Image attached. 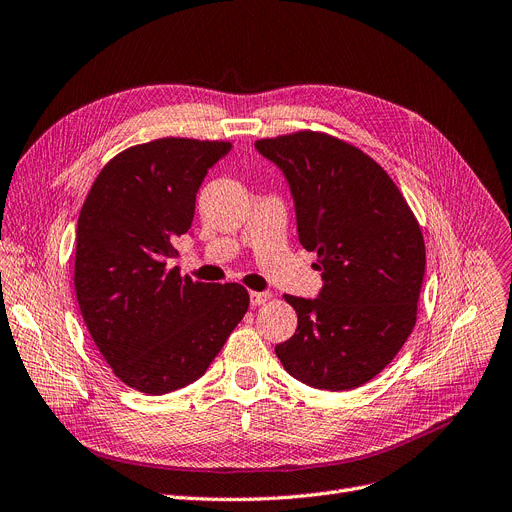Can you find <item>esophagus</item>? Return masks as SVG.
Returning a JSON list of instances; mask_svg holds the SVG:
<instances>
[{
	"label": "esophagus",
	"instance_id": "esophagus-1",
	"mask_svg": "<svg viewBox=\"0 0 512 512\" xmlns=\"http://www.w3.org/2000/svg\"><path fill=\"white\" fill-rule=\"evenodd\" d=\"M271 300L269 291H250V304L252 306H262Z\"/></svg>",
	"mask_w": 512,
	"mask_h": 512
}]
</instances>
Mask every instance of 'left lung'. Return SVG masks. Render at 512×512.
<instances>
[{"label": "left lung", "mask_w": 512, "mask_h": 512, "mask_svg": "<svg viewBox=\"0 0 512 512\" xmlns=\"http://www.w3.org/2000/svg\"><path fill=\"white\" fill-rule=\"evenodd\" d=\"M254 145L287 179L300 243L325 281L314 300L285 296L298 329L275 354L310 387H360L394 360L417 323L421 227L385 170L342 139L300 131Z\"/></svg>", "instance_id": "8db88e82"}]
</instances>
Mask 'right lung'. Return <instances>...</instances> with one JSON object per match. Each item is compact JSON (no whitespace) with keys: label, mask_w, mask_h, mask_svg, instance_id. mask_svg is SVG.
<instances>
[{"label":"right lung","mask_w":512,"mask_h":512,"mask_svg":"<svg viewBox=\"0 0 512 512\" xmlns=\"http://www.w3.org/2000/svg\"><path fill=\"white\" fill-rule=\"evenodd\" d=\"M229 141L164 137L114 156L77 225L75 289L83 321L114 375L162 396L200 379L248 312L237 283L168 269L189 233L198 189Z\"/></svg>","instance_id":"right-lung-1"}]
</instances>
